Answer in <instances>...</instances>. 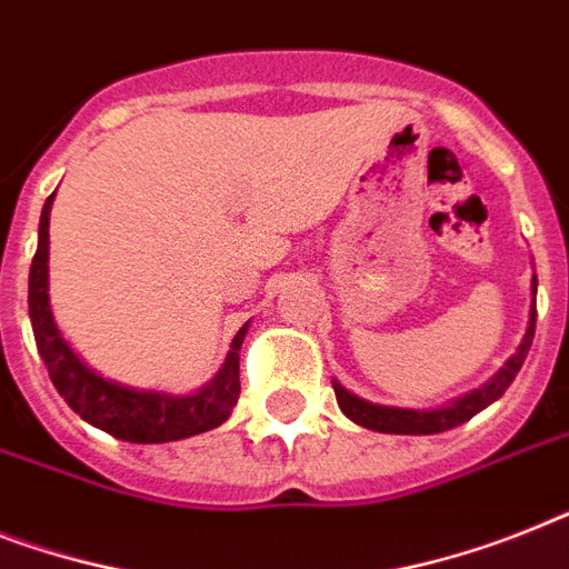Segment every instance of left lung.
<instances>
[{
	"label": "left lung",
	"instance_id": "1",
	"mask_svg": "<svg viewBox=\"0 0 569 569\" xmlns=\"http://www.w3.org/2000/svg\"><path fill=\"white\" fill-rule=\"evenodd\" d=\"M535 293H538V281L532 279V296ZM532 337H535V305H532V311H529L527 335H523V340H520L518 351H515L503 366H500V372L491 375L480 389H473V392L457 398V401L445 403V407H436V410H410V407L372 403V401H366V398L355 396V392H349V389L342 387L340 380H331V383H335L337 403H340V410L346 412L355 425L366 427V430L398 433V436L445 433V430H450V427H459L468 419H473L477 412L486 410L488 403H495L497 398L503 396L511 380H515V375L520 372L523 360H527Z\"/></svg>",
	"mask_w": 569,
	"mask_h": 569
}]
</instances>
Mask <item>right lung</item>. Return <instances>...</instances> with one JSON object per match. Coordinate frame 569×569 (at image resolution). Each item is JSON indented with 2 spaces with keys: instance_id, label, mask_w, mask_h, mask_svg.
Returning <instances> with one entry per match:
<instances>
[{
  "instance_id": "1",
  "label": "right lung",
  "mask_w": 569,
  "mask_h": 569,
  "mask_svg": "<svg viewBox=\"0 0 569 569\" xmlns=\"http://www.w3.org/2000/svg\"><path fill=\"white\" fill-rule=\"evenodd\" d=\"M54 194L46 200L37 232V252L28 276V317L34 328L37 351L49 369L63 401L81 416L87 425L104 433L136 445H162L206 433L223 425L232 416V407L241 396V342L250 322L234 335L227 360L218 375L189 396H171L159 389H136L104 378L92 366L78 358V351L63 340L49 302V214Z\"/></svg>"
}]
</instances>
